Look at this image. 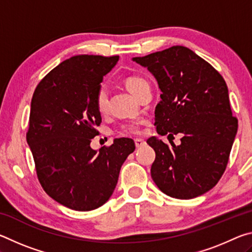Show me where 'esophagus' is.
I'll return each mask as SVG.
<instances>
[{
    "instance_id": "obj_1",
    "label": "esophagus",
    "mask_w": 252,
    "mask_h": 252,
    "mask_svg": "<svg viewBox=\"0 0 252 252\" xmlns=\"http://www.w3.org/2000/svg\"><path fill=\"white\" fill-rule=\"evenodd\" d=\"M134 143H135V147L136 148H142L147 144V142L144 141L143 139H135L134 140Z\"/></svg>"
}]
</instances>
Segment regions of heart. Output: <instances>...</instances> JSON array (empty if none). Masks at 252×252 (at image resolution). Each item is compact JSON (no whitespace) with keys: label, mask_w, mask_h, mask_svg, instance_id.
Here are the masks:
<instances>
[{"label":"heart","mask_w":252,"mask_h":252,"mask_svg":"<svg viewBox=\"0 0 252 252\" xmlns=\"http://www.w3.org/2000/svg\"><path fill=\"white\" fill-rule=\"evenodd\" d=\"M147 83V80H144L141 76H129L125 81L126 88L127 91L132 93L134 96L136 93L139 92L142 85ZM96 109L101 114H105L108 112V105H109V96L108 92L105 89H100L96 94L95 99ZM141 133V122L140 121H130L122 125L120 130H119V134L120 135H138Z\"/></svg>","instance_id":"1"}]
</instances>
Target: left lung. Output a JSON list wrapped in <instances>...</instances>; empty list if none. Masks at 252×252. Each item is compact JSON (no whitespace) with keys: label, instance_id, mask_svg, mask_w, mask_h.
Here are the masks:
<instances>
[{"label":"left lung","instance_id":"8db88e82","mask_svg":"<svg viewBox=\"0 0 252 252\" xmlns=\"http://www.w3.org/2000/svg\"><path fill=\"white\" fill-rule=\"evenodd\" d=\"M151 72L162 92L155 126L168 138L181 133L171 147L156 136L151 177L162 192L192 199L208 192L222 177L236 138L238 120L230 108L228 87L211 64L181 45L132 59Z\"/></svg>","mask_w":252,"mask_h":252}]
</instances>
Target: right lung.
I'll return each instance as SVG.
<instances>
[{"label":"right lung","mask_w":252,"mask_h":252,"mask_svg":"<svg viewBox=\"0 0 252 252\" xmlns=\"http://www.w3.org/2000/svg\"><path fill=\"white\" fill-rule=\"evenodd\" d=\"M118 55H75L50 71L33 93L27 141L37 179L51 198L72 210L90 211L112 195L132 139L90 147L101 114L95 99Z\"/></svg>","instance_id":"add662e5"}]
</instances>
